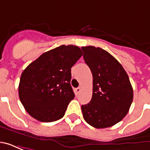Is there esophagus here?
Returning <instances> with one entry per match:
<instances>
[{"mask_svg":"<svg viewBox=\"0 0 150 150\" xmlns=\"http://www.w3.org/2000/svg\"><path fill=\"white\" fill-rule=\"evenodd\" d=\"M80 91H81V88H75V95H76V96H77V95H78L79 93L80 92Z\"/></svg>","mask_w":150,"mask_h":150,"instance_id":"esophagus-1","label":"esophagus"}]
</instances>
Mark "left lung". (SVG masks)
Returning a JSON list of instances; mask_svg holds the SVG:
<instances>
[{"mask_svg": "<svg viewBox=\"0 0 150 150\" xmlns=\"http://www.w3.org/2000/svg\"><path fill=\"white\" fill-rule=\"evenodd\" d=\"M82 50L93 77L91 101L81 107L83 118L94 128H108L129 112L133 99L132 85L121 64L106 50L92 46Z\"/></svg>", "mask_w": 150, "mask_h": 150, "instance_id": "obj_1", "label": "left lung"}]
</instances>
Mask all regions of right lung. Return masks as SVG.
Listing matches in <instances>:
<instances>
[{
	"label": "right lung",
	"mask_w": 150,
	"mask_h": 150,
	"mask_svg": "<svg viewBox=\"0 0 150 150\" xmlns=\"http://www.w3.org/2000/svg\"><path fill=\"white\" fill-rule=\"evenodd\" d=\"M82 55L78 46L62 45L43 53L23 71L18 94L32 117L52 122L64 116L75 97L70 83L71 67Z\"/></svg>",
	"instance_id": "right-lung-1"
}]
</instances>
